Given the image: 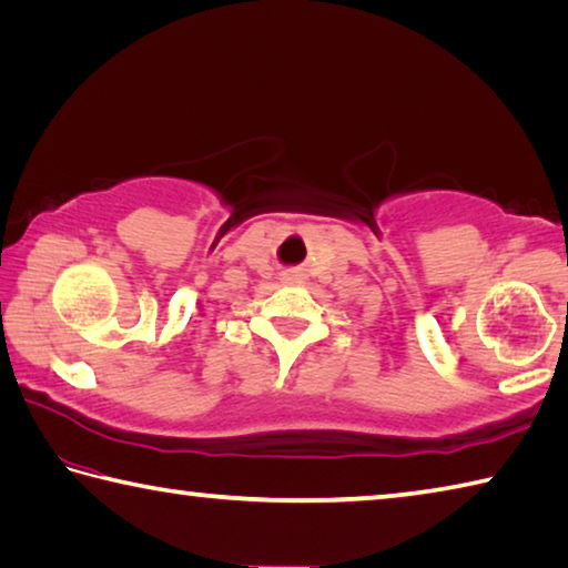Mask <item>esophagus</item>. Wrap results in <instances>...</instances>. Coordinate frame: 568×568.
<instances>
[{"mask_svg":"<svg viewBox=\"0 0 568 568\" xmlns=\"http://www.w3.org/2000/svg\"><path fill=\"white\" fill-rule=\"evenodd\" d=\"M282 282L284 284H296V282H302V274H298L296 270H288V272L282 274Z\"/></svg>","mask_w":568,"mask_h":568,"instance_id":"1","label":"esophagus"}]
</instances>
